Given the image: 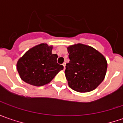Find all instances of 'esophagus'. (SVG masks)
<instances>
[{"label":"esophagus","instance_id":"34e87169","mask_svg":"<svg viewBox=\"0 0 123 123\" xmlns=\"http://www.w3.org/2000/svg\"><path fill=\"white\" fill-rule=\"evenodd\" d=\"M62 65H63V67H64V69H65V65H66L65 62H64V63L62 64Z\"/></svg>","mask_w":123,"mask_h":123}]
</instances>
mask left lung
<instances>
[{"label":"left lung","mask_w":123,"mask_h":123,"mask_svg":"<svg viewBox=\"0 0 123 123\" xmlns=\"http://www.w3.org/2000/svg\"><path fill=\"white\" fill-rule=\"evenodd\" d=\"M67 51L70 61L66 64L65 76L69 86L79 92L95 90L106 74L105 58L92 47L82 43L69 45Z\"/></svg>","instance_id":"8db88e82"}]
</instances>
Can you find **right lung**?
I'll list each match as a JSON object with an SVG mask.
<instances>
[{"label":"right lung","mask_w":123,"mask_h":123,"mask_svg":"<svg viewBox=\"0 0 123 123\" xmlns=\"http://www.w3.org/2000/svg\"><path fill=\"white\" fill-rule=\"evenodd\" d=\"M53 46L41 43L29 49L17 62L20 78L27 84L41 86L49 83L64 67L57 63Z\"/></svg>","instance_id":"right-lung-1"}]
</instances>
